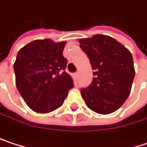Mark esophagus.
I'll list each match as a JSON object with an SVG mask.
<instances>
[{"instance_id":"esophagus-1","label":"esophagus","mask_w":147,"mask_h":147,"mask_svg":"<svg viewBox=\"0 0 147 147\" xmlns=\"http://www.w3.org/2000/svg\"><path fill=\"white\" fill-rule=\"evenodd\" d=\"M74 76H75L76 79H78V78H79V72H76V73L74 74Z\"/></svg>"}]
</instances>
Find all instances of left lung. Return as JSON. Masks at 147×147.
<instances>
[{
  "instance_id": "left-lung-1",
  "label": "left lung",
  "mask_w": 147,
  "mask_h": 147,
  "mask_svg": "<svg viewBox=\"0 0 147 147\" xmlns=\"http://www.w3.org/2000/svg\"><path fill=\"white\" fill-rule=\"evenodd\" d=\"M94 71L93 81L80 89L86 105L100 114L118 110L129 96L135 75L130 51L113 38L97 34L79 40Z\"/></svg>"
}]
</instances>
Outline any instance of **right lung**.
I'll list each match as a JSON object with an SVG mask.
<instances>
[{
  "instance_id": "add662e5",
  "label": "right lung",
  "mask_w": 147,
  "mask_h": 147,
  "mask_svg": "<svg viewBox=\"0 0 147 147\" xmlns=\"http://www.w3.org/2000/svg\"><path fill=\"white\" fill-rule=\"evenodd\" d=\"M66 42L36 40L23 47L13 64L16 87L26 104L34 112L47 113L64 103L73 88L71 76L65 72Z\"/></svg>"
}]
</instances>
